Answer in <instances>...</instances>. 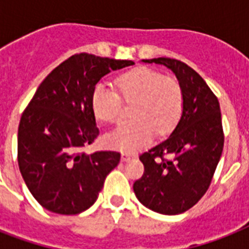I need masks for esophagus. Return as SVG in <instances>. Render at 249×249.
Segmentation results:
<instances>
[{
  "label": "esophagus",
  "instance_id": "34e87169",
  "mask_svg": "<svg viewBox=\"0 0 249 249\" xmlns=\"http://www.w3.org/2000/svg\"><path fill=\"white\" fill-rule=\"evenodd\" d=\"M132 154L130 152H123L121 154V161H128V160L132 159Z\"/></svg>",
  "mask_w": 249,
  "mask_h": 249
}]
</instances>
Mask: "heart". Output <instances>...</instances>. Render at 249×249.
Returning <instances> with one entry per match:
<instances>
[{
    "label": "heart",
    "mask_w": 249,
    "mask_h": 249,
    "mask_svg": "<svg viewBox=\"0 0 249 249\" xmlns=\"http://www.w3.org/2000/svg\"><path fill=\"white\" fill-rule=\"evenodd\" d=\"M117 86L125 101H136L132 111L134 120L125 121L106 136L109 147L134 151L150 143L156 130L166 134L177 125L183 109V94L177 80L140 67L121 75ZM91 108L99 120L111 123L120 117L123 101L116 90L99 83L91 93Z\"/></svg>",
    "instance_id": "obj_1"
}]
</instances>
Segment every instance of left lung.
<instances>
[{"label":"left lung","mask_w":249,"mask_h":249,"mask_svg":"<svg viewBox=\"0 0 249 249\" xmlns=\"http://www.w3.org/2000/svg\"><path fill=\"white\" fill-rule=\"evenodd\" d=\"M142 62L173 72L183 94V109L170 136L140 156L144 173L133 190L146 208L173 216L194 207L211 185L224 148L220 103L187 64L170 58Z\"/></svg>","instance_id":"8db88e82"}]
</instances>
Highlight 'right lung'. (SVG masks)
Returning a JSON list of instances; mask_svg holds the SVG:
<instances>
[{"label": "right lung", "mask_w": 249, "mask_h": 249, "mask_svg": "<svg viewBox=\"0 0 249 249\" xmlns=\"http://www.w3.org/2000/svg\"><path fill=\"white\" fill-rule=\"evenodd\" d=\"M133 64L81 53L54 68L36 90L18 129V163L45 209L77 214L98 199L120 154L81 152L99 134L91 93L103 76Z\"/></svg>", "instance_id": "obj_1"}]
</instances>
